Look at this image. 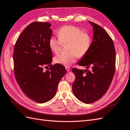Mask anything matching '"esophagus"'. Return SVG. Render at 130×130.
Returning a JSON list of instances; mask_svg holds the SVG:
<instances>
[{"mask_svg":"<svg viewBox=\"0 0 130 130\" xmlns=\"http://www.w3.org/2000/svg\"><path fill=\"white\" fill-rule=\"evenodd\" d=\"M66 71H70V70H71V69L69 67H66Z\"/></svg>","mask_w":130,"mask_h":130,"instance_id":"obj_1","label":"esophagus"}]
</instances>
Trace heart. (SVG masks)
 <instances>
[{"mask_svg":"<svg viewBox=\"0 0 130 130\" xmlns=\"http://www.w3.org/2000/svg\"><path fill=\"white\" fill-rule=\"evenodd\" d=\"M58 36H52L49 39V46L52 52L57 54L60 52L62 44L69 43V45L68 54H60L55 56L54 61L56 64L68 67L76 62L77 57L85 56L91 47L90 35L76 26H63L58 31Z\"/></svg>","mask_w":130,"mask_h":130,"instance_id":"heart-1","label":"heart"}]
</instances>
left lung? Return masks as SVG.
Masks as SVG:
<instances>
[{"label": "left lung", "instance_id": "left-lung-1", "mask_svg": "<svg viewBox=\"0 0 130 130\" xmlns=\"http://www.w3.org/2000/svg\"><path fill=\"white\" fill-rule=\"evenodd\" d=\"M93 39L87 54L78 62L91 70L73 68L75 75L72 91L75 97L86 104L102 98L108 91L115 71L116 53L111 38L102 27L91 21Z\"/></svg>", "mask_w": 130, "mask_h": 130}]
</instances>
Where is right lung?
<instances>
[{"label": "right lung", "instance_id": "right-lung-1", "mask_svg": "<svg viewBox=\"0 0 130 130\" xmlns=\"http://www.w3.org/2000/svg\"><path fill=\"white\" fill-rule=\"evenodd\" d=\"M51 26L48 22L29 24L16 41L13 54L19 86L29 98L39 103L54 97L59 82L66 72L62 65L51 64L53 56L48 43L52 35ZM48 66L50 69L44 71Z\"/></svg>", "mask_w": 130, "mask_h": 130}]
</instances>
